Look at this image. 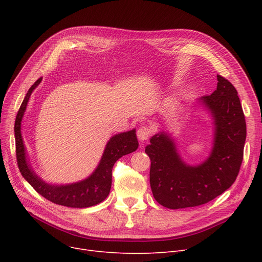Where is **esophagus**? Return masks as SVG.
I'll use <instances>...</instances> for the list:
<instances>
[{"instance_id":"1","label":"esophagus","mask_w":262,"mask_h":262,"mask_svg":"<svg viewBox=\"0 0 262 262\" xmlns=\"http://www.w3.org/2000/svg\"><path fill=\"white\" fill-rule=\"evenodd\" d=\"M150 134H152V130H150V128L148 126H141V127H139L138 130H137V137H138V139L141 142L145 141L150 136Z\"/></svg>"}]
</instances>
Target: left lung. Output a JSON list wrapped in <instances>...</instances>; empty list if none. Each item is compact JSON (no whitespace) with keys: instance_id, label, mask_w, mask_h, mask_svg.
<instances>
[{"instance_id":"left-lung-1","label":"left lung","mask_w":262,"mask_h":262,"mask_svg":"<svg viewBox=\"0 0 262 262\" xmlns=\"http://www.w3.org/2000/svg\"><path fill=\"white\" fill-rule=\"evenodd\" d=\"M216 78V90L195 102L207 109L212 119V148L207 158L199 164L187 163L172 135L163 129L150 137L145 146L154 199L169 209L208 203L238 176L246 138L245 118L236 88L221 75Z\"/></svg>"}]
</instances>
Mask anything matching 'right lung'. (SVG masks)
Returning a JSON list of instances; mask_svg holds the SVG:
<instances>
[{
    "label": "right lung",
    "instance_id": "right-lung-1",
    "mask_svg": "<svg viewBox=\"0 0 262 262\" xmlns=\"http://www.w3.org/2000/svg\"><path fill=\"white\" fill-rule=\"evenodd\" d=\"M41 80L42 78H39L27 91L15 122L16 152L19 170L26 182L40 195H42L52 203L72 208H86L100 204L108 196L110 188H112V172L115 162L122 156L130 154L138 148L139 143L137 140L136 129L133 128L128 132L114 135L108 140L104 148L98 167L85 180L66 185L47 183L34 171L29 155L26 153L21 133L22 120L26 112L27 104H29L33 91L38 87Z\"/></svg>",
    "mask_w": 262,
    "mask_h": 262
}]
</instances>
